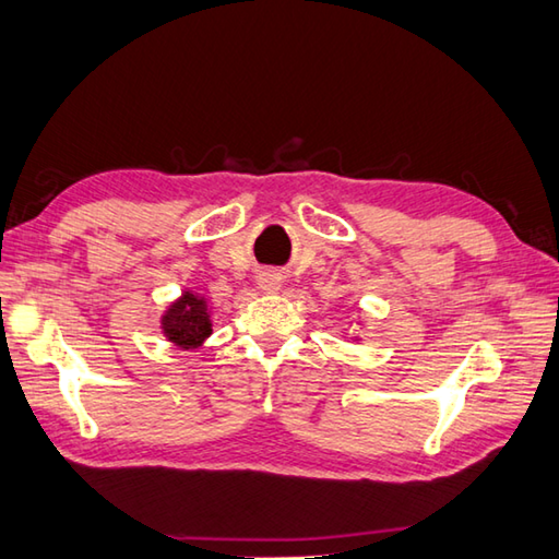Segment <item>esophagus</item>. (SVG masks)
I'll return each mask as SVG.
<instances>
[{
  "mask_svg": "<svg viewBox=\"0 0 559 559\" xmlns=\"http://www.w3.org/2000/svg\"><path fill=\"white\" fill-rule=\"evenodd\" d=\"M281 286H283V278L276 271H263L259 276V288L263 293H276Z\"/></svg>",
  "mask_w": 559,
  "mask_h": 559,
  "instance_id": "esophagus-1",
  "label": "esophagus"
}]
</instances>
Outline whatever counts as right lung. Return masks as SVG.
I'll return each instance as SVG.
<instances>
[{
  "label": "right lung",
  "mask_w": 559,
  "mask_h": 559,
  "mask_svg": "<svg viewBox=\"0 0 559 559\" xmlns=\"http://www.w3.org/2000/svg\"><path fill=\"white\" fill-rule=\"evenodd\" d=\"M160 330L166 340L174 342L180 349H198L212 334V320L207 300L198 293L186 290L182 296L170 302L160 318Z\"/></svg>",
  "instance_id": "add662e5"
}]
</instances>
